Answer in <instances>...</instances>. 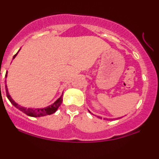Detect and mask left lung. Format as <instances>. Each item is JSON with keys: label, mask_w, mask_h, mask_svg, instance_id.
<instances>
[{"label": "left lung", "mask_w": 159, "mask_h": 159, "mask_svg": "<svg viewBox=\"0 0 159 159\" xmlns=\"http://www.w3.org/2000/svg\"><path fill=\"white\" fill-rule=\"evenodd\" d=\"M89 112H91L90 111H89ZM97 117H98V118H101V119H102V117H101V116H97ZM120 118H121V117H119L118 119H120ZM107 120H108V119H107ZM111 120H112V119H111Z\"/></svg>", "instance_id": "8db88e82"}]
</instances>
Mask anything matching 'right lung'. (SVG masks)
Instances as JSON below:
<instances>
[{"label":"right lung","instance_id":"1","mask_svg":"<svg viewBox=\"0 0 159 159\" xmlns=\"http://www.w3.org/2000/svg\"><path fill=\"white\" fill-rule=\"evenodd\" d=\"M18 50V52H19ZM18 53L13 57V59H15V57L17 56ZM6 77H7V75H6ZM5 89H6V93H7V98L9 99V101L11 102L12 105H13L15 107H16L17 109H19L20 111L23 112L24 113H25L26 115L29 116H32V117H40V116H44L47 115H50V114H53L57 110L58 107L61 106V104L62 103V97H63V93L61 95V96L57 100L56 102H54V103H53L50 106H47V107L45 108H26V107H23V106H20L18 105V103L15 102V101L13 100V98L11 97V95H9L8 92V89H7V84L5 85Z\"/></svg>","mask_w":159,"mask_h":159}]
</instances>
